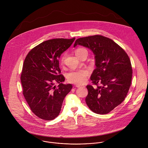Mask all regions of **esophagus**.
I'll list each match as a JSON object with an SVG mask.
<instances>
[{
    "label": "esophagus",
    "instance_id": "esophagus-1",
    "mask_svg": "<svg viewBox=\"0 0 148 148\" xmlns=\"http://www.w3.org/2000/svg\"><path fill=\"white\" fill-rule=\"evenodd\" d=\"M77 88H85V86H80V85H76V86Z\"/></svg>",
    "mask_w": 148,
    "mask_h": 148
}]
</instances>
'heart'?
Masks as SVG:
<instances>
[{"label":"heart","instance_id":"obj_1","mask_svg":"<svg viewBox=\"0 0 148 148\" xmlns=\"http://www.w3.org/2000/svg\"><path fill=\"white\" fill-rule=\"evenodd\" d=\"M84 52H86L87 51L84 48H79L76 50L75 53L77 57L79 56ZM88 53V52H87ZM64 56H63L61 59V63H64ZM88 75V72L86 70L80 69L77 71H73L69 72L66 75L67 80L71 83L76 84L80 85L83 84L86 80V77Z\"/></svg>","mask_w":148,"mask_h":148}]
</instances>
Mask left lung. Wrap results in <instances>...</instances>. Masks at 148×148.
Returning <instances> with one entry per match:
<instances>
[{"instance_id": "left-lung-1", "label": "left lung", "mask_w": 148, "mask_h": 148, "mask_svg": "<svg viewBox=\"0 0 148 148\" xmlns=\"http://www.w3.org/2000/svg\"><path fill=\"white\" fill-rule=\"evenodd\" d=\"M82 45L95 55L96 68L90 76L93 84L87 85L85 102L93 112L105 114L125 99L131 84L132 68L125 51L113 40L101 35L77 39L73 47ZM101 84L100 86L98 83Z\"/></svg>"}]
</instances>
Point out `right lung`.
I'll return each instance as SVG.
<instances>
[{
	"label": "right lung",
	"instance_id": "add662e5",
	"mask_svg": "<svg viewBox=\"0 0 148 148\" xmlns=\"http://www.w3.org/2000/svg\"><path fill=\"white\" fill-rule=\"evenodd\" d=\"M75 40L45 41L32 49L24 60L21 77L23 93L32 112L40 119L49 121L57 117L72 88L71 84H63L65 78L59 75V59ZM55 83L59 84L58 87Z\"/></svg>",
	"mask_w": 148,
	"mask_h": 148
}]
</instances>
